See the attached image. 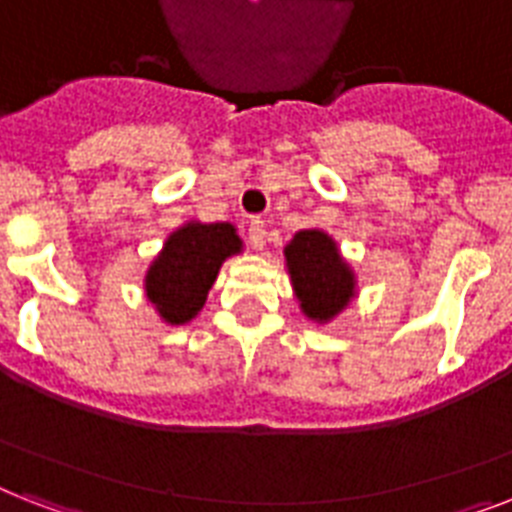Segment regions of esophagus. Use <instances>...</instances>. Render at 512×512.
Segmentation results:
<instances>
[{"label": "esophagus", "mask_w": 512, "mask_h": 512, "mask_svg": "<svg viewBox=\"0 0 512 512\" xmlns=\"http://www.w3.org/2000/svg\"><path fill=\"white\" fill-rule=\"evenodd\" d=\"M249 234V244L255 249H263L265 242H268V231H265V223L263 220H252L247 228Z\"/></svg>", "instance_id": "1"}]
</instances>
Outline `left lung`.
<instances>
[{"instance_id": "8db88e82", "label": "left lung", "mask_w": 512, "mask_h": 512, "mask_svg": "<svg viewBox=\"0 0 512 512\" xmlns=\"http://www.w3.org/2000/svg\"><path fill=\"white\" fill-rule=\"evenodd\" d=\"M286 268L302 313L315 323L334 321L355 297V273L326 231H297L286 244Z\"/></svg>"}]
</instances>
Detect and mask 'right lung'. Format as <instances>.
<instances>
[{"instance_id": "add662e5", "label": "right lung", "mask_w": 512, "mask_h": 512, "mask_svg": "<svg viewBox=\"0 0 512 512\" xmlns=\"http://www.w3.org/2000/svg\"><path fill=\"white\" fill-rule=\"evenodd\" d=\"M236 252H242V239L231 223L189 220L176 228L144 278V292L162 321L189 323L205 307L220 265Z\"/></svg>"}]
</instances>
